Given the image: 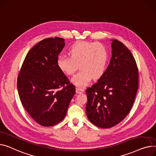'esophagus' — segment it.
<instances>
[{
    "instance_id": "1",
    "label": "esophagus",
    "mask_w": 156,
    "mask_h": 156,
    "mask_svg": "<svg viewBox=\"0 0 156 156\" xmlns=\"http://www.w3.org/2000/svg\"><path fill=\"white\" fill-rule=\"evenodd\" d=\"M76 93L78 94H81L82 93H84V90L83 89H81L80 87H76Z\"/></svg>"
}]
</instances>
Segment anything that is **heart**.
Segmentation results:
<instances>
[{"instance_id":"1","label":"heart","mask_w":156,"mask_h":156,"mask_svg":"<svg viewBox=\"0 0 156 156\" xmlns=\"http://www.w3.org/2000/svg\"><path fill=\"white\" fill-rule=\"evenodd\" d=\"M70 56L60 55L57 59L59 69L67 76H73L79 68L81 70L72 81L78 87H84L90 80L98 79L106 69L108 53L105 45L100 43L79 41L72 44Z\"/></svg>"}]
</instances>
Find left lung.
Masks as SVG:
<instances>
[{
  "label": "left lung",
  "instance_id": "left-lung-1",
  "mask_svg": "<svg viewBox=\"0 0 156 156\" xmlns=\"http://www.w3.org/2000/svg\"><path fill=\"white\" fill-rule=\"evenodd\" d=\"M112 57L103 75L86 89V111L94 125L109 129L129 114L139 87V70L130 51L112 40Z\"/></svg>",
  "mask_w": 156,
  "mask_h": 156
}]
</instances>
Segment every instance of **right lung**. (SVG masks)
Segmentation results:
<instances>
[{
    "label": "right lung",
    "instance_id": "1",
    "mask_svg": "<svg viewBox=\"0 0 156 156\" xmlns=\"http://www.w3.org/2000/svg\"><path fill=\"white\" fill-rule=\"evenodd\" d=\"M62 38L40 41L27 53L17 86L22 105L34 121L51 126L65 118L76 87L57 66L65 46Z\"/></svg>",
    "mask_w": 156,
    "mask_h": 156
}]
</instances>
